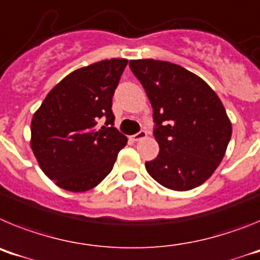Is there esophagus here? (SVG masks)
<instances>
[{"label":"esophagus","mask_w":260,"mask_h":260,"mask_svg":"<svg viewBox=\"0 0 260 260\" xmlns=\"http://www.w3.org/2000/svg\"><path fill=\"white\" fill-rule=\"evenodd\" d=\"M132 138L134 142H139V141H142V139H144V138H147V133L144 132V130H142V132H139V133H137L135 135H133Z\"/></svg>","instance_id":"1"}]
</instances>
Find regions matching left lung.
<instances>
[{
	"label": "left lung",
	"mask_w": 260,
	"mask_h": 260,
	"mask_svg": "<svg viewBox=\"0 0 260 260\" xmlns=\"http://www.w3.org/2000/svg\"><path fill=\"white\" fill-rule=\"evenodd\" d=\"M128 66L153 109L160 151L146 162L153 180L167 189L187 191L210 178L232 137L221 100L202 78L176 63L132 59Z\"/></svg>",
	"instance_id": "1"
}]
</instances>
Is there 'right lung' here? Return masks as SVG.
Segmentation results:
<instances>
[{"label":"right lung","mask_w":260,"mask_h":260,"mask_svg":"<svg viewBox=\"0 0 260 260\" xmlns=\"http://www.w3.org/2000/svg\"><path fill=\"white\" fill-rule=\"evenodd\" d=\"M127 59L95 62L50 89L31 121V148L41 171L68 191L91 190L113 169L127 138L113 127L112 98ZM100 118L106 126L97 127Z\"/></svg>","instance_id":"1"}]
</instances>
